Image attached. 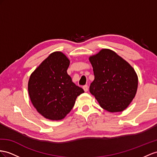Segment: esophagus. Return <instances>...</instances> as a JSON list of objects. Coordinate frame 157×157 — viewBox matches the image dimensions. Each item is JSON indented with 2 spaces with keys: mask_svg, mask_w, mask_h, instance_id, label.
<instances>
[{
  "mask_svg": "<svg viewBox=\"0 0 157 157\" xmlns=\"http://www.w3.org/2000/svg\"><path fill=\"white\" fill-rule=\"evenodd\" d=\"M83 88L84 91H85L86 92H87L88 91V90H89V89H88V86H84Z\"/></svg>",
  "mask_w": 157,
  "mask_h": 157,
  "instance_id": "34e87169",
  "label": "esophagus"
}]
</instances>
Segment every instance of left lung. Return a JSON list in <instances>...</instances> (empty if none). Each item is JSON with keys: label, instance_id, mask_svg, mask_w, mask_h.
<instances>
[{"label": "left lung", "instance_id": "1", "mask_svg": "<svg viewBox=\"0 0 157 157\" xmlns=\"http://www.w3.org/2000/svg\"><path fill=\"white\" fill-rule=\"evenodd\" d=\"M89 59L95 76L90 93L107 111L125 109L137 90L138 77L133 67L109 49H102Z\"/></svg>", "mask_w": 157, "mask_h": 157}]
</instances>
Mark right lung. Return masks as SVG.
<instances>
[{"mask_svg": "<svg viewBox=\"0 0 157 157\" xmlns=\"http://www.w3.org/2000/svg\"><path fill=\"white\" fill-rule=\"evenodd\" d=\"M70 62L62 52H55L30 75L28 90L31 102L46 119H63L73 108L78 96L84 92L67 73Z\"/></svg>", "mask_w": 157, "mask_h": 157, "instance_id": "1", "label": "right lung"}]
</instances>
